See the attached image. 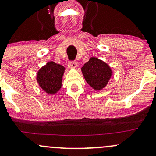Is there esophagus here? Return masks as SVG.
<instances>
[{
    "instance_id": "34e87169",
    "label": "esophagus",
    "mask_w": 156,
    "mask_h": 156,
    "mask_svg": "<svg viewBox=\"0 0 156 156\" xmlns=\"http://www.w3.org/2000/svg\"><path fill=\"white\" fill-rule=\"evenodd\" d=\"M69 67L70 69H76L77 67V63L75 61H70L69 63Z\"/></svg>"
}]
</instances>
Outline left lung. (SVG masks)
I'll list each match as a JSON object with an SVG mask.
<instances>
[{
  "mask_svg": "<svg viewBox=\"0 0 156 156\" xmlns=\"http://www.w3.org/2000/svg\"><path fill=\"white\" fill-rule=\"evenodd\" d=\"M84 78L95 90H101L112 75L110 66L98 58L92 57L81 69Z\"/></svg>",
  "mask_w": 156,
  "mask_h": 156,
  "instance_id": "8db88e82",
  "label": "left lung"
}]
</instances>
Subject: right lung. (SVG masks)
Returning <instances> with one entry per match:
<instances>
[{"mask_svg": "<svg viewBox=\"0 0 156 156\" xmlns=\"http://www.w3.org/2000/svg\"><path fill=\"white\" fill-rule=\"evenodd\" d=\"M65 68L60 64L49 61L38 70L36 75L40 87L46 93L54 95L62 86V80Z\"/></svg>", "mask_w": 156, "mask_h": 156, "instance_id": "obj_1", "label": "right lung"}]
</instances>
